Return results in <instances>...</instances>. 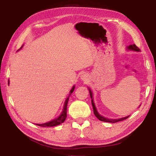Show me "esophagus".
I'll use <instances>...</instances> for the list:
<instances>
[{"mask_svg": "<svg viewBox=\"0 0 156 156\" xmlns=\"http://www.w3.org/2000/svg\"><path fill=\"white\" fill-rule=\"evenodd\" d=\"M81 79H82V80L83 81H86L88 79V76L87 74H83L81 76Z\"/></svg>", "mask_w": 156, "mask_h": 156, "instance_id": "34e87169", "label": "esophagus"}]
</instances>
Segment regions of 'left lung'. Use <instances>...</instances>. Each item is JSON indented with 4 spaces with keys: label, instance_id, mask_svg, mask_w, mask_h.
Returning <instances> with one entry per match:
<instances>
[{
    "label": "left lung",
    "instance_id": "1",
    "mask_svg": "<svg viewBox=\"0 0 156 156\" xmlns=\"http://www.w3.org/2000/svg\"><path fill=\"white\" fill-rule=\"evenodd\" d=\"M127 48L129 50H133V51H136V52H139L140 51V49L136 46L135 44H133V45H130L129 46L127 47ZM89 91H90V97L91 98V104H92V107H93V110H94V113L95 114L97 118L99 119L101 121H104V122H111V123H115L119 121H122V120H125L126 119H128L129 116H126V117H123V118H120V119H109L107 118H105V117L101 116L100 114L98 112L97 109L96 108V106H95V104L94 102V100H93V95H92V92L90 90V89H89Z\"/></svg>",
    "mask_w": 156,
    "mask_h": 156
}]
</instances>
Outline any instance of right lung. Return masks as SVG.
Here are the masks:
<instances>
[{"label": "right lung", "mask_w": 156, "mask_h": 156, "mask_svg": "<svg viewBox=\"0 0 156 156\" xmlns=\"http://www.w3.org/2000/svg\"><path fill=\"white\" fill-rule=\"evenodd\" d=\"M74 90H75V86L73 87V88L71 89V91H70L69 96L73 93V92ZM69 96L66 99V100L65 101V104H64V106H63L62 112L61 114H60V115L58 117V118L54 119V120H51V121L48 122H46V123H44V124H36V125L43 126V127H51V126H57L58 125H60V124L62 123V122H64L66 118V107H67V104H68V101H69Z\"/></svg>", "instance_id": "1"}]
</instances>
